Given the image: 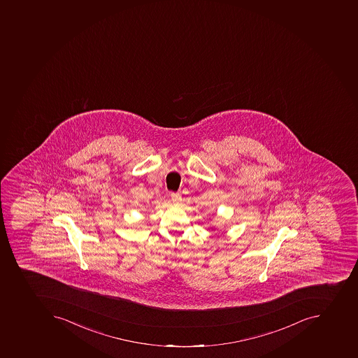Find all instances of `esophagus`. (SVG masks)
<instances>
[{
	"label": "esophagus",
	"mask_w": 358,
	"mask_h": 358,
	"mask_svg": "<svg viewBox=\"0 0 358 358\" xmlns=\"http://www.w3.org/2000/svg\"><path fill=\"white\" fill-rule=\"evenodd\" d=\"M171 200L173 201V203H179V201L181 200L180 194H176V192H172Z\"/></svg>",
	"instance_id": "obj_1"
}]
</instances>
